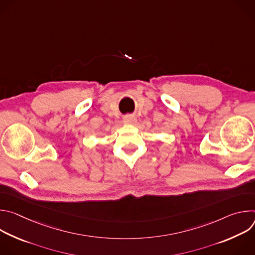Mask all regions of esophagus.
<instances>
[{
  "label": "esophagus",
  "instance_id": "1",
  "mask_svg": "<svg viewBox=\"0 0 255 255\" xmlns=\"http://www.w3.org/2000/svg\"><path fill=\"white\" fill-rule=\"evenodd\" d=\"M123 122L125 124H128V125H135L137 123V119L133 115H126L123 118Z\"/></svg>",
  "mask_w": 255,
  "mask_h": 255
}]
</instances>
